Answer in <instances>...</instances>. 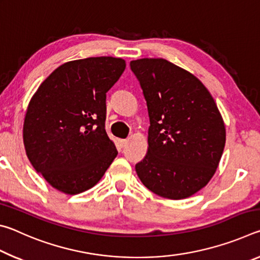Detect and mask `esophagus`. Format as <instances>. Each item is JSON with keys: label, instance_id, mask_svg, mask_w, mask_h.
I'll list each match as a JSON object with an SVG mask.
<instances>
[{"label": "esophagus", "instance_id": "34e87169", "mask_svg": "<svg viewBox=\"0 0 260 260\" xmlns=\"http://www.w3.org/2000/svg\"><path fill=\"white\" fill-rule=\"evenodd\" d=\"M126 143H127V140H124V139L118 140V146H119L120 148H124L126 146Z\"/></svg>", "mask_w": 260, "mask_h": 260}]
</instances>
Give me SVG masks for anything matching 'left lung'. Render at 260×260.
I'll return each instance as SVG.
<instances>
[{"label":"left lung","instance_id":"obj_1","mask_svg":"<svg viewBox=\"0 0 260 260\" xmlns=\"http://www.w3.org/2000/svg\"><path fill=\"white\" fill-rule=\"evenodd\" d=\"M147 101L148 152L135 165L149 190L182 200L205 187L219 165L226 129L199 79L162 58L131 61Z\"/></svg>","mask_w":260,"mask_h":260}]
</instances>
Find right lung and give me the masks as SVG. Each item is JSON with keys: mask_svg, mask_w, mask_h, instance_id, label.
I'll list each match as a JSON object with an SVG mask.
<instances>
[{"mask_svg": "<svg viewBox=\"0 0 260 260\" xmlns=\"http://www.w3.org/2000/svg\"><path fill=\"white\" fill-rule=\"evenodd\" d=\"M126 63L89 57L57 68L33 95L23 139L30 164L52 187L70 195L98 183L118 151L105 132L107 93Z\"/></svg>", "mask_w": 260, "mask_h": 260, "instance_id": "obj_1", "label": "right lung"}]
</instances>
